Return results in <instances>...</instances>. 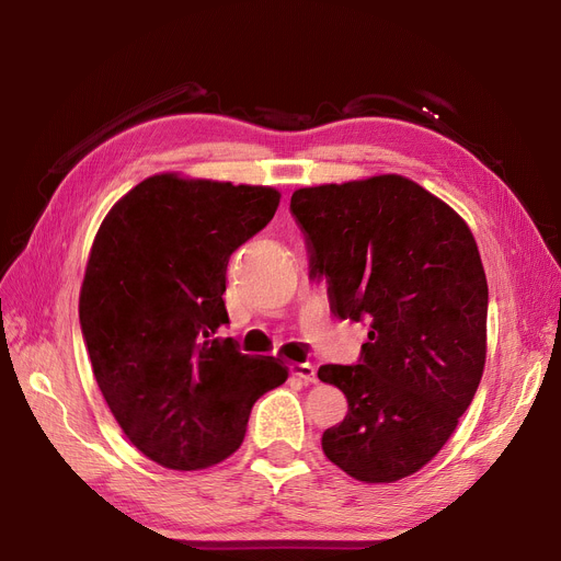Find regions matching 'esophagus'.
Instances as JSON below:
<instances>
[{
    "mask_svg": "<svg viewBox=\"0 0 561 561\" xmlns=\"http://www.w3.org/2000/svg\"><path fill=\"white\" fill-rule=\"evenodd\" d=\"M290 369H293V375H295L299 381H304V383H316V381H318L316 367L309 365V363H297V365H293Z\"/></svg>",
    "mask_w": 561,
    "mask_h": 561,
    "instance_id": "1",
    "label": "esophagus"
}]
</instances>
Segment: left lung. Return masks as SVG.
Listing matches in <instances>:
<instances>
[{"instance_id":"obj_1","label":"left lung","mask_w":561,"mask_h":561,"mask_svg":"<svg viewBox=\"0 0 561 561\" xmlns=\"http://www.w3.org/2000/svg\"><path fill=\"white\" fill-rule=\"evenodd\" d=\"M290 213L332 313L369 328L358 363L318 369L348 400L322 451L360 482L402 480L445 447L482 379L478 243L447 203L400 175L297 190Z\"/></svg>"}]
</instances>
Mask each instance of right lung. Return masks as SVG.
Instances as JSON below:
<instances>
[{"mask_svg":"<svg viewBox=\"0 0 561 561\" xmlns=\"http://www.w3.org/2000/svg\"><path fill=\"white\" fill-rule=\"evenodd\" d=\"M278 201L271 186L154 175L100 225L79 297L83 344L118 426L163 468L225 461L252 404L287 379L222 336L229 257Z\"/></svg>","mask_w":561,"mask_h":561,"instance_id":"add662e5","label":"right lung"}]
</instances>
